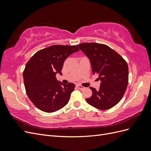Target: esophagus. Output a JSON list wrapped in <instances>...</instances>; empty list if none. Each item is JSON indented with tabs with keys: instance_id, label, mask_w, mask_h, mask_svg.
I'll list each match as a JSON object with an SVG mask.
<instances>
[{
	"instance_id": "obj_1",
	"label": "esophagus",
	"mask_w": 151,
	"mask_h": 151,
	"mask_svg": "<svg viewBox=\"0 0 151 151\" xmlns=\"http://www.w3.org/2000/svg\"><path fill=\"white\" fill-rule=\"evenodd\" d=\"M80 90H84V89L85 88V87H83V86H81V85H77L76 86Z\"/></svg>"
}]
</instances>
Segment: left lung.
I'll return each instance as SVG.
<instances>
[{"mask_svg":"<svg viewBox=\"0 0 151 151\" xmlns=\"http://www.w3.org/2000/svg\"><path fill=\"white\" fill-rule=\"evenodd\" d=\"M90 60L93 74L101 81L99 90L90 87L92 96L86 99L92 106L101 110L114 107L123 97L128 84L126 61L114 50L104 44L83 43L77 45Z\"/></svg>","mask_w":151,"mask_h":151,"instance_id":"1","label":"left lung"}]
</instances>
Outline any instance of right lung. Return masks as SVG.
<instances>
[{
  "label": "right lung",
  "mask_w": 151,
  "mask_h": 151,
  "mask_svg": "<svg viewBox=\"0 0 151 151\" xmlns=\"http://www.w3.org/2000/svg\"><path fill=\"white\" fill-rule=\"evenodd\" d=\"M77 47L55 45L39 50L27 63L23 73L26 93L39 109L53 113L68 103L75 85L63 84L57 80L56 75H62L65 60L79 51Z\"/></svg>",
  "instance_id": "add662e5"
}]
</instances>
